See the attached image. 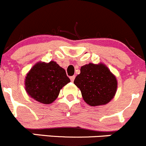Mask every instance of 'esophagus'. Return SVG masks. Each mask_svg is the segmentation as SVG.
Wrapping results in <instances>:
<instances>
[{
	"instance_id": "obj_1",
	"label": "esophagus",
	"mask_w": 146,
	"mask_h": 146,
	"mask_svg": "<svg viewBox=\"0 0 146 146\" xmlns=\"http://www.w3.org/2000/svg\"><path fill=\"white\" fill-rule=\"evenodd\" d=\"M74 79H75V76H74H74H70V80H71L72 82H74Z\"/></svg>"
}]
</instances>
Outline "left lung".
Here are the masks:
<instances>
[{"mask_svg":"<svg viewBox=\"0 0 146 146\" xmlns=\"http://www.w3.org/2000/svg\"><path fill=\"white\" fill-rule=\"evenodd\" d=\"M74 83L80 89L84 102L92 106L109 103L117 89L116 76L103 64L82 66Z\"/></svg>","mask_w":146,"mask_h":146,"instance_id":"8db88e82","label":"left lung"}]
</instances>
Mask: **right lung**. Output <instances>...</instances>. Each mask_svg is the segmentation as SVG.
Masks as SVG:
<instances>
[{
	"label": "right lung",
	"mask_w": 146,
	"mask_h": 146,
	"mask_svg": "<svg viewBox=\"0 0 146 146\" xmlns=\"http://www.w3.org/2000/svg\"><path fill=\"white\" fill-rule=\"evenodd\" d=\"M70 82L65 70L55 62H38L33 66L25 78V90L32 98L44 104H51L60 89Z\"/></svg>",
	"instance_id": "right-lung-1"
}]
</instances>
